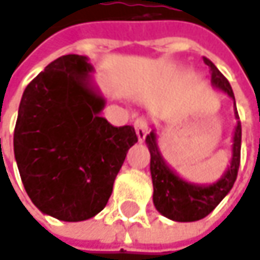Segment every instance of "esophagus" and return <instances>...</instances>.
I'll return each instance as SVG.
<instances>
[{"instance_id":"1","label":"esophagus","mask_w":260,"mask_h":260,"mask_svg":"<svg viewBox=\"0 0 260 260\" xmlns=\"http://www.w3.org/2000/svg\"><path fill=\"white\" fill-rule=\"evenodd\" d=\"M134 126H135V131H137L138 140H140V141H143V140L146 138V135H147L149 129H150V122H149V119H147V117L141 116V117H138V119L134 122Z\"/></svg>"}]
</instances>
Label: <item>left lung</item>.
I'll return each instance as SVG.
<instances>
[{"label":"left lung","mask_w":260,"mask_h":260,"mask_svg":"<svg viewBox=\"0 0 260 260\" xmlns=\"http://www.w3.org/2000/svg\"><path fill=\"white\" fill-rule=\"evenodd\" d=\"M204 62L208 65L211 73V83L214 87L228 93L235 104V96L228 79L217 70V67L210 59L204 58ZM237 120V126L234 132V144H232V157L231 165L224 171L220 180L213 184L200 186L193 183H187L186 180L180 178L165 164L162 154L157 149L156 134L152 131L146 137V144L150 152V174L153 181V204L156 210L176 222H195L208 216L224 197L232 189L238 168H240V157H241V122L237 111L234 108Z\"/></svg>","instance_id":"obj_1"}]
</instances>
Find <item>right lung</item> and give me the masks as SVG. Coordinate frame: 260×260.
Wrapping results in <instances>:
<instances>
[{"label":"right lung","instance_id":"add662e5","mask_svg":"<svg viewBox=\"0 0 260 260\" xmlns=\"http://www.w3.org/2000/svg\"><path fill=\"white\" fill-rule=\"evenodd\" d=\"M86 56L50 62L22 95L14 157L37 208L63 222H82L108 202L113 183L138 141L131 125L101 117L106 100L92 86Z\"/></svg>","mask_w":260,"mask_h":260}]
</instances>
